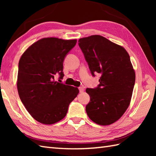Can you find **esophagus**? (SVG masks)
Listing matches in <instances>:
<instances>
[{"instance_id":"1","label":"esophagus","mask_w":156,"mask_h":156,"mask_svg":"<svg viewBox=\"0 0 156 156\" xmlns=\"http://www.w3.org/2000/svg\"><path fill=\"white\" fill-rule=\"evenodd\" d=\"M78 89H79V92H80V93H81V92H84V88L82 87H79V88H78Z\"/></svg>"}]
</instances>
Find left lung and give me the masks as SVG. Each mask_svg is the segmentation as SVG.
<instances>
[{
    "label": "left lung",
    "mask_w": 156,
    "mask_h": 156,
    "mask_svg": "<svg viewBox=\"0 0 156 156\" xmlns=\"http://www.w3.org/2000/svg\"><path fill=\"white\" fill-rule=\"evenodd\" d=\"M92 76L101 74L97 88H87L90 102L86 111L91 120L108 125L120 119L130 104L135 74L125 49L101 35L79 39Z\"/></svg>",
    "instance_id": "obj_1"
}]
</instances>
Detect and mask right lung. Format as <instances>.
<instances>
[{
	"label": "right lung",
	"instance_id": "right-lung-1",
	"mask_svg": "<svg viewBox=\"0 0 156 156\" xmlns=\"http://www.w3.org/2000/svg\"><path fill=\"white\" fill-rule=\"evenodd\" d=\"M77 40L43 38L32 44L20 58L17 90L23 104L36 121L45 125L65 117L77 88L54 81L64 77L63 62Z\"/></svg>",
	"mask_w": 156,
	"mask_h": 156
}]
</instances>
